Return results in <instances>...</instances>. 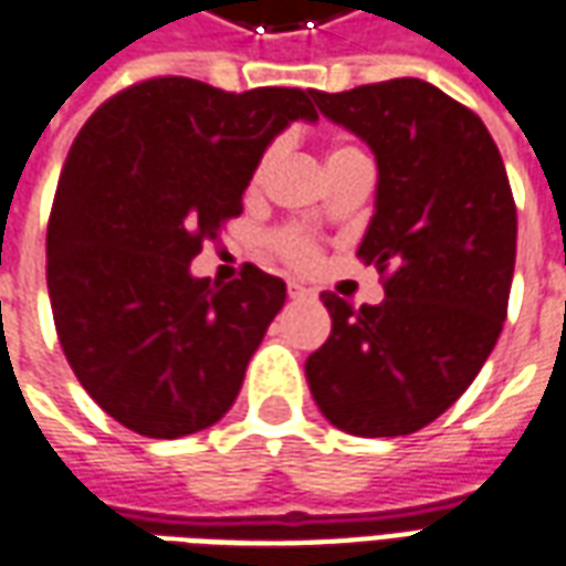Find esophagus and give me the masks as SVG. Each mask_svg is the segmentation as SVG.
I'll list each match as a JSON object with an SVG mask.
<instances>
[{"label":"esophagus","mask_w":566,"mask_h":566,"mask_svg":"<svg viewBox=\"0 0 566 566\" xmlns=\"http://www.w3.org/2000/svg\"><path fill=\"white\" fill-rule=\"evenodd\" d=\"M287 294L294 296V300H310V296H315L306 284H300V282L287 284Z\"/></svg>","instance_id":"obj_1"}]
</instances>
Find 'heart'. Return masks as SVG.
Instances as JSON below:
<instances>
[{"instance_id": "b5f03b06", "label": "heart", "mask_w": 566, "mask_h": 566, "mask_svg": "<svg viewBox=\"0 0 566 566\" xmlns=\"http://www.w3.org/2000/svg\"><path fill=\"white\" fill-rule=\"evenodd\" d=\"M275 156H279V146L272 144L270 149L260 156V161H256L254 174H251V187H260V184L266 180V174H270ZM355 159H365L355 146H331V149H327V171ZM272 242H275V251L282 254V260H287L296 270H310V266H315V260H318V248H315V242H312L306 232H300V229H284V232H279Z\"/></svg>"}]
</instances>
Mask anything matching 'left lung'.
<instances>
[{"instance_id":"left-lung-1","label":"left lung","mask_w":566,"mask_h":566,"mask_svg":"<svg viewBox=\"0 0 566 566\" xmlns=\"http://www.w3.org/2000/svg\"><path fill=\"white\" fill-rule=\"evenodd\" d=\"M315 106L377 159L358 256L386 272V300L355 310L322 294L334 327L306 379L343 432L410 434L472 386L503 331L517 242L503 156L472 109L422 78L315 91Z\"/></svg>"}]
</instances>
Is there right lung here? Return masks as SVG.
I'll return each mask as SVG.
<instances>
[{"label":"right lung","mask_w":566,"mask_h":566,"mask_svg":"<svg viewBox=\"0 0 566 566\" xmlns=\"http://www.w3.org/2000/svg\"><path fill=\"white\" fill-rule=\"evenodd\" d=\"M315 91H220L149 78L78 132L49 220V296L63 355L125 429L184 438L214 426L284 306L282 279L189 272L214 242L266 146L315 122Z\"/></svg>","instance_id":"add662e5"}]
</instances>
